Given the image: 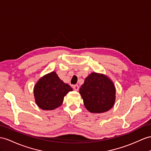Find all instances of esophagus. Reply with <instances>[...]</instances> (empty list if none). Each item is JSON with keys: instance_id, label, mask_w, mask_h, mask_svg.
Masks as SVG:
<instances>
[{"instance_id": "1", "label": "esophagus", "mask_w": 151, "mask_h": 151, "mask_svg": "<svg viewBox=\"0 0 151 151\" xmlns=\"http://www.w3.org/2000/svg\"><path fill=\"white\" fill-rule=\"evenodd\" d=\"M73 88L75 91H78V89H79V86H78V85H74V86H73Z\"/></svg>"}]
</instances>
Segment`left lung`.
<instances>
[{
    "label": "left lung",
    "instance_id": "left-lung-1",
    "mask_svg": "<svg viewBox=\"0 0 151 151\" xmlns=\"http://www.w3.org/2000/svg\"><path fill=\"white\" fill-rule=\"evenodd\" d=\"M85 107L92 113L109 111L114 105L115 88L113 82L104 75L92 73L80 88Z\"/></svg>",
    "mask_w": 151,
    "mask_h": 151
}]
</instances>
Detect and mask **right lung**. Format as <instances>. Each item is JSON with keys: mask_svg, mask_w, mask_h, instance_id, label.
<instances>
[{"mask_svg": "<svg viewBox=\"0 0 151 151\" xmlns=\"http://www.w3.org/2000/svg\"><path fill=\"white\" fill-rule=\"evenodd\" d=\"M71 91L73 88L53 71L38 81L34 87V94L38 106L42 110H50L60 106L64 96Z\"/></svg>", "mask_w": 151, "mask_h": 151, "instance_id": "right-lung-1", "label": "right lung"}]
</instances>
